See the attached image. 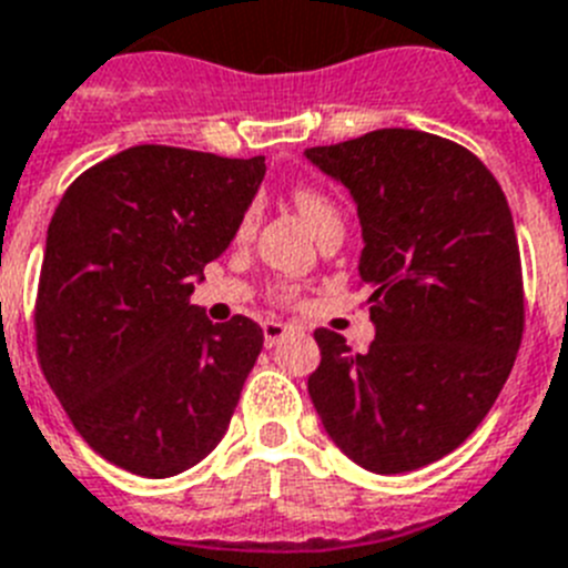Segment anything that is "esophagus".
Listing matches in <instances>:
<instances>
[{"label": "esophagus", "instance_id": "1", "mask_svg": "<svg viewBox=\"0 0 568 568\" xmlns=\"http://www.w3.org/2000/svg\"><path fill=\"white\" fill-rule=\"evenodd\" d=\"M290 331L293 327H287L284 322H264V344L266 347H275V344H281L290 336Z\"/></svg>", "mask_w": 568, "mask_h": 568}]
</instances>
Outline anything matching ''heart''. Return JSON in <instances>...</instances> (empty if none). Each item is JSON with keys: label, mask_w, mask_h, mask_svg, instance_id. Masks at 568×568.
Instances as JSON below:
<instances>
[{"label": "heart", "mask_w": 568, "mask_h": 568, "mask_svg": "<svg viewBox=\"0 0 568 568\" xmlns=\"http://www.w3.org/2000/svg\"><path fill=\"white\" fill-rule=\"evenodd\" d=\"M293 201H295V206H298V212H302V215L307 217L310 226H313V230H316V232H322L324 226H331V224H342V217H338L336 203H333L331 197L324 195L322 189H316V186H295L293 189ZM252 221H255V210H250L244 215V221H241V232L250 230Z\"/></svg>", "instance_id": "heart-1"}]
</instances>
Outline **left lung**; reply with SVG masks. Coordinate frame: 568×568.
Returning a JSON list of instances; mask_svg holds the SVG:
<instances>
[{"mask_svg": "<svg viewBox=\"0 0 568 568\" xmlns=\"http://www.w3.org/2000/svg\"><path fill=\"white\" fill-rule=\"evenodd\" d=\"M304 154L356 201L376 324L367 353L316 331L310 399L353 463L416 471L474 434L515 367L526 310L511 210L477 154L416 129Z\"/></svg>", "mask_w": 568, "mask_h": 568, "instance_id": "obj_1", "label": "left lung"}]
</instances>
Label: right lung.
<instances>
[{"label":"right lung","instance_id":"right-lung-1","mask_svg":"<svg viewBox=\"0 0 568 568\" xmlns=\"http://www.w3.org/2000/svg\"><path fill=\"white\" fill-rule=\"evenodd\" d=\"M264 158L132 145L65 189L45 237L37 356L80 436L140 477H174L226 434L264 333L189 304L264 181Z\"/></svg>","mask_w":568,"mask_h":568}]
</instances>
